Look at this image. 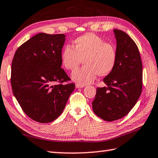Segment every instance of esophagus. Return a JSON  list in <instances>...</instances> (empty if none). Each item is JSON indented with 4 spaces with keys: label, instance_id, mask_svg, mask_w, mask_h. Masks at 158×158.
<instances>
[{
    "label": "esophagus",
    "instance_id": "34e87169",
    "mask_svg": "<svg viewBox=\"0 0 158 158\" xmlns=\"http://www.w3.org/2000/svg\"><path fill=\"white\" fill-rule=\"evenodd\" d=\"M76 88H83V87L84 86V85H82V84H76Z\"/></svg>",
    "mask_w": 158,
    "mask_h": 158
}]
</instances>
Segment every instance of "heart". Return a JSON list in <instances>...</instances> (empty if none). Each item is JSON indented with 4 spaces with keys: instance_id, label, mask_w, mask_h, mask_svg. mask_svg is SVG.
Here are the masks:
<instances>
[{
    "instance_id": "1",
    "label": "heart",
    "mask_w": 158,
    "mask_h": 158,
    "mask_svg": "<svg viewBox=\"0 0 158 158\" xmlns=\"http://www.w3.org/2000/svg\"><path fill=\"white\" fill-rule=\"evenodd\" d=\"M117 59L114 45L92 33L77 37L73 47L67 45L61 52L62 64L67 70L74 71L83 60L84 66L72 74V79L82 85L91 83L98 74L109 75L114 69Z\"/></svg>"
}]
</instances>
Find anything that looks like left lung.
Wrapping results in <instances>:
<instances>
[{"label": "left lung", "instance_id": "obj_1", "mask_svg": "<svg viewBox=\"0 0 158 158\" xmlns=\"http://www.w3.org/2000/svg\"><path fill=\"white\" fill-rule=\"evenodd\" d=\"M117 59L114 69L103 79L107 86L98 87L93 110L105 121L122 118L131 111L142 91L143 66L137 45L122 30L114 29Z\"/></svg>", "mask_w": 158, "mask_h": 158}]
</instances>
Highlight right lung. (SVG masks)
Segmentation results:
<instances>
[{"instance_id": "add662e5", "label": "right lung", "mask_w": 158, "mask_h": 158, "mask_svg": "<svg viewBox=\"0 0 158 158\" xmlns=\"http://www.w3.org/2000/svg\"><path fill=\"white\" fill-rule=\"evenodd\" d=\"M64 38L62 34L39 33L22 44L12 59L14 96L24 113L40 123L57 119L75 88L61 68Z\"/></svg>"}]
</instances>
